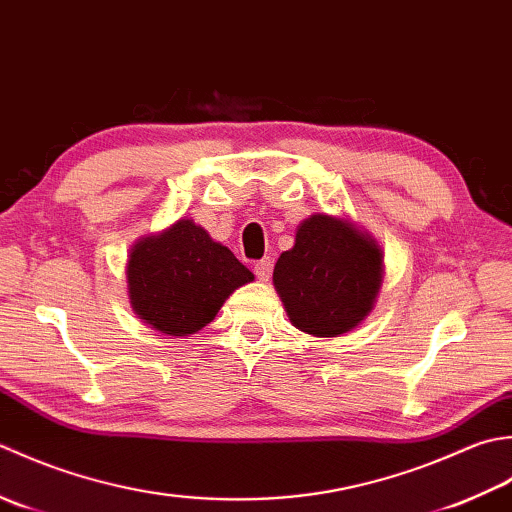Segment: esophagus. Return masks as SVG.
Here are the masks:
<instances>
[{"instance_id":"esophagus-1","label":"esophagus","mask_w":512,"mask_h":512,"mask_svg":"<svg viewBox=\"0 0 512 512\" xmlns=\"http://www.w3.org/2000/svg\"><path fill=\"white\" fill-rule=\"evenodd\" d=\"M271 269H274V263H271V258L267 256V258H260L258 263H254V274L258 276V280H269V276H271Z\"/></svg>"}]
</instances>
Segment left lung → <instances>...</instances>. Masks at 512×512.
Masks as SVG:
<instances>
[{
	"label": "left lung",
	"instance_id": "8db88e82",
	"mask_svg": "<svg viewBox=\"0 0 512 512\" xmlns=\"http://www.w3.org/2000/svg\"><path fill=\"white\" fill-rule=\"evenodd\" d=\"M382 249L344 218L314 214L274 267V287L291 325L336 338L369 316L382 285Z\"/></svg>",
	"mask_w": 512,
	"mask_h": 512
}]
</instances>
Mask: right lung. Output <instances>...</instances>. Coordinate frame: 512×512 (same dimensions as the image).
Wrapping results in <instances>:
<instances>
[{
  "instance_id": "obj_1",
  "label": "right lung",
  "mask_w": 512,
  "mask_h": 512,
  "mask_svg": "<svg viewBox=\"0 0 512 512\" xmlns=\"http://www.w3.org/2000/svg\"><path fill=\"white\" fill-rule=\"evenodd\" d=\"M125 276L134 314L165 336H190L210 325L234 289L254 280L190 218L141 238L130 249Z\"/></svg>"
}]
</instances>
